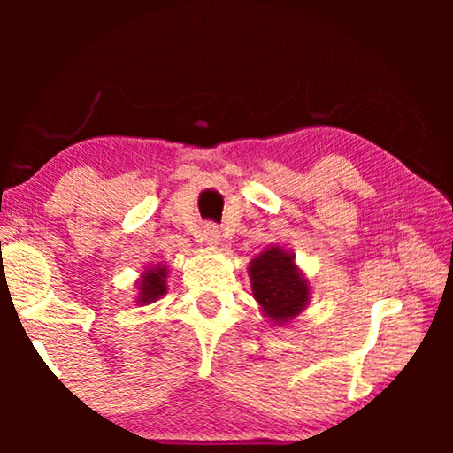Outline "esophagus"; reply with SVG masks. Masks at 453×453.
I'll return each mask as SVG.
<instances>
[{"label": "esophagus", "mask_w": 453, "mask_h": 453, "mask_svg": "<svg viewBox=\"0 0 453 453\" xmlns=\"http://www.w3.org/2000/svg\"><path fill=\"white\" fill-rule=\"evenodd\" d=\"M203 240L208 242L210 245H218L221 240V232L218 229V226L213 224V221H208V224H203Z\"/></svg>", "instance_id": "obj_1"}]
</instances>
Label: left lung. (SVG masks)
<instances>
[{"instance_id":"8db88e82","label":"left lung","mask_w":453,"mask_h":453,"mask_svg":"<svg viewBox=\"0 0 453 453\" xmlns=\"http://www.w3.org/2000/svg\"><path fill=\"white\" fill-rule=\"evenodd\" d=\"M256 300L273 321L296 318L308 303V283L297 273L294 257L280 248L259 254L250 265Z\"/></svg>"}]
</instances>
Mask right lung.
Wrapping results in <instances>:
<instances>
[{
    "instance_id": "right-lung-1",
    "label": "right lung",
    "mask_w": 453,
    "mask_h": 453,
    "mask_svg": "<svg viewBox=\"0 0 453 453\" xmlns=\"http://www.w3.org/2000/svg\"><path fill=\"white\" fill-rule=\"evenodd\" d=\"M165 270L164 267H157V270H150L143 273L142 278V296L140 303L156 302L159 296L165 294Z\"/></svg>"
}]
</instances>
